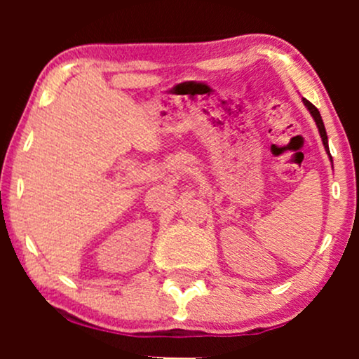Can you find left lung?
Masks as SVG:
<instances>
[{"mask_svg":"<svg viewBox=\"0 0 359 359\" xmlns=\"http://www.w3.org/2000/svg\"><path fill=\"white\" fill-rule=\"evenodd\" d=\"M304 104L307 106V109L311 111V114H312V118L316 119V125H317V128H319V133H320V138H323V143H324V148H325V151H327L329 154V145H327V135H325V128H324V123H323V118H320V113H319V109L316 108L314 104H312V102H309L307 100H304ZM329 156H331V154H329Z\"/></svg>","mask_w":359,"mask_h":359,"instance_id":"1","label":"left lung"}]
</instances>
